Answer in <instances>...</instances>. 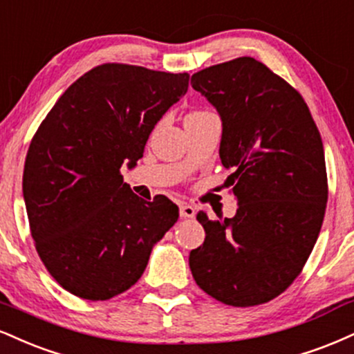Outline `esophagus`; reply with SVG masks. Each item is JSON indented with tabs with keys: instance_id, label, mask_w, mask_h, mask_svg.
<instances>
[{
	"instance_id": "1",
	"label": "esophagus",
	"mask_w": 354,
	"mask_h": 354,
	"mask_svg": "<svg viewBox=\"0 0 354 354\" xmlns=\"http://www.w3.org/2000/svg\"><path fill=\"white\" fill-rule=\"evenodd\" d=\"M194 214H196V211H194L193 206H189V204H181V206H180V216H181V218L191 219V218H194Z\"/></svg>"
}]
</instances>
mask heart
<instances>
[{"label":"heart","instance_id":"heart-1","mask_svg":"<svg viewBox=\"0 0 354 354\" xmlns=\"http://www.w3.org/2000/svg\"><path fill=\"white\" fill-rule=\"evenodd\" d=\"M193 113H198V112H193Z\"/></svg>","mask_w":354,"mask_h":354}]
</instances>
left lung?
<instances>
[{
  "label": "left lung",
  "mask_w": 354,
  "mask_h": 354,
  "mask_svg": "<svg viewBox=\"0 0 354 354\" xmlns=\"http://www.w3.org/2000/svg\"><path fill=\"white\" fill-rule=\"evenodd\" d=\"M194 91L223 120L219 156L239 201L231 219H196L206 231L189 254L199 288L232 306L274 300L300 275L328 201L325 151L297 88L254 57L196 72Z\"/></svg>",
  "instance_id": "obj_1"
}]
</instances>
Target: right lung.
I'll return each instance as SVG.
<instances>
[{"mask_svg":"<svg viewBox=\"0 0 354 354\" xmlns=\"http://www.w3.org/2000/svg\"><path fill=\"white\" fill-rule=\"evenodd\" d=\"M189 74L107 62L59 97L34 133L23 173L29 229L54 280L84 300H109L138 282L153 245L180 211L163 194L145 201L123 161L143 156Z\"/></svg>","mask_w":354,"mask_h":354,"instance_id":"add662e5","label":"right lung"}]
</instances>
